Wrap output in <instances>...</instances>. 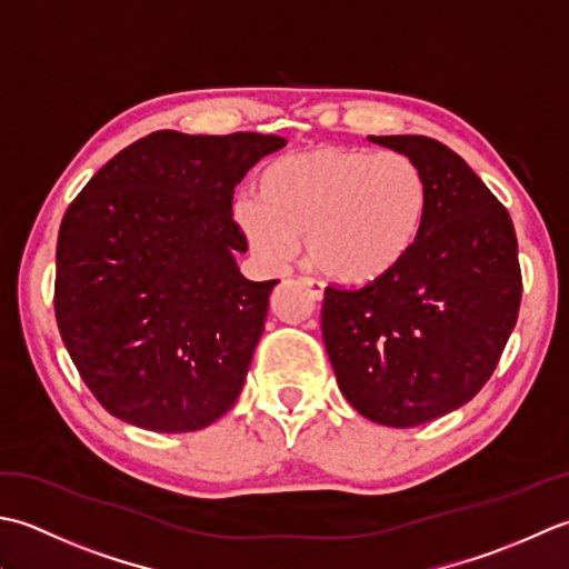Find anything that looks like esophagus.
Masks as SVG:
<instances>
[{
  "label": "esophagus",
  "mask_w": 569,
  "mask_h": 569,
  "mask_svg": "<svg viewBox=\"0 0 569 569\" xmlns=\"http://www.w3.org/2000/svg\"><path fill=\"white\" fill-rule=\"evenodd\" d=\"M305 284L309 287V292L317 299H323V282L317 280V277H305Z\"/></svg>",
  "instance_id": "obj_1"
}]
</instances>
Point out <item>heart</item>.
Wrapping results in <instances>:
<instances>
[{
	"mask_svg": "<svg viewBox=\"0 0 569 569\" xmlns=\"http://www.w3.org/2000/svg\"><path fill=\"white\" fill-rule=\"evenodd\" d=\"M260 201L238 220L262 258L282 262L307 240L309 262L339 282H370L405 258L430 203L422 167L402 152L315 147L260 173Z\"/></svg>",
	"mask_w": 569,
	"mask_h": 569,
	"instance_id": "1",
	"label": "heart"
}]
</instances>
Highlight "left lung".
<instances>
[{"label": "left lung", "instance_id": "1", "mask_svg": "<svg viewBox=\"0 0 569 569\" xmlns=\"http://www.w3.org/2000/svg\"><path fill=\"white\" fill-rule=\"evenodd\" d=\"M370 142L422 167L430 203L396 268L327 287L321 333L343 398L378 425L415 427L461 408L496 370L523 295L518 240L506 206L447 144Z\"/></svg>", "mask_w": 569, "mask_h": 569}]
</instances>
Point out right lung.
I'll list each match as a JSON object with an SVG mask.
<instances>
[{
    "mask_svg": "<svg viewBox=\"0 0 569 569\" xmlns=\"http://www.w3.org/2000/svg\"><path fill=\"white\" fill-rule=\"evenodd\" d=\"M282 137L159 130L114 154L61 220L53 309L110 415L193 432L238 400L277 280L250 282L233 191Z\"/></svg>",
    "mask_w": 569,
    "mask_h": 569,
    "instance_id": "right-lung-1",
    "label": "right lung"
}]
</instances>
